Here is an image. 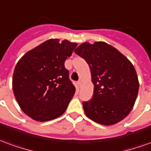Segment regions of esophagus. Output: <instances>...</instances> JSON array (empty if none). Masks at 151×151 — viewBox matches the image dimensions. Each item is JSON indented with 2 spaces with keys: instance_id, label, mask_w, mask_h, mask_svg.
I'll list each match as a JSON object with an SVG mask.
<instances>
[{
  "instance_id": "34e87169",
  "label": "esophagus",
  "mask_w": 151,
  "mask_h": 151,
  "mask_svg": "<svg viewBox=\"0 0 151 151\" xmlns=\"http://www.w3.org/2000/svg\"><path fill=\"white\" fill-rule=\"evenodd\" d=\"M82 82L81 80H79L78 82V86L79 87H81L82 86Z\"/></svg>"
}]
</instances>
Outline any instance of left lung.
<instances>
[{
    "label": "left lung",
    "instance_id": "obj_1",
    "mask_svg": "<svg viewBox=\"0 0 151 151\" xmlns=\"http://www.w3.org/2000/svg\"><path fill=\"white\" fill-rule=\"evenodd\" d=\"M74 52L89 65L94 84L92 99L82 103L86 116L104 125L124 119L133 109L139 89L133 64L105 42L83 43Z\"/></svg>",
    "mask_w": 151,
    "mask_h": 151
}]
</instances>
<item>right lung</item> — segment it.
Instances as JSON below:
<instances>
[{
	"label": "right lung",
	"instance_id": "obj_1",
	"mask_svg": "<svg viewBox=\"0 0 151 151\" xmlns=\"http://www.w3.org/2000/svg\"><path fill=\"white\" fill-rule=\"evenodd\" d=\"M78 45L51 39L18 60L13 76L15 99L22 111L37 121L60 116L75 93L65 61Z\"/></svg>",
	"mask_w": 151,
	"mask_h": 151
}]
</instances>
